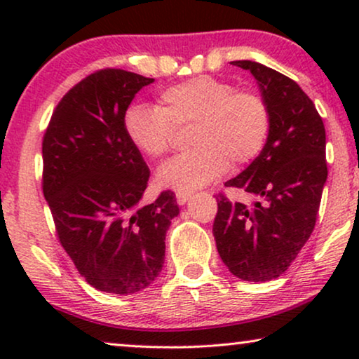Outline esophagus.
<instances>
[{
	"label": "esophagus",
	"mask_w": 359,
	"mask_h": 359,
	"mask_svg": "<svg viewBox=\"0 0 359 359\" xmlns=\"http://www.w3.org/2000/svg\"><path fill=\"white\" fill-rule=\"evenodd\" d=\"M191 198V193H176V201H178V204H186Z\"/></svg>",
	"instance_id": "1"
}]
</instances>
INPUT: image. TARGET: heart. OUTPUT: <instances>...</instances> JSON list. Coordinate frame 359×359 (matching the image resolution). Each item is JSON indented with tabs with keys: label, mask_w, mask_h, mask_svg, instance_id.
Here are the masks:
<instances>
[{
	"label": "heart",
	"mask_w": 359,
	"mask_h": 359,
	"mask_svg": "<svg viewBox=\"0 0 359 359\" xmlns=\"http://www.w3.org/2000/svg\"><path fill=\"white\" fill-rule=\"evenodd\" d=\"M124 127L132 145L151 160L163 158L178 140V130L191 127L194 149L158 171L163 188L191 193L219 180L230 161L233 166L252 163L266 145L271 112L258 93L198 76L166 88L156 106L135 102L127 107Z\"/></svg>",
	"instance_id": "1"
}]
</instances>
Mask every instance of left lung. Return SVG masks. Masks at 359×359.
I'll return each mask as SVG.
<instances>
[{
  "instance_id": "1",
  "label": "left lung",
  "mask_w": 359,
  "mask_h": 359,
  "mask_svg": "<svg viewBox=\"0 0 359 359\" xmlns=\"http://www.w3.org/2000/svg\"><path fill=\"white\" fill-rule=\"evenodd\" d=\"M257 80L271 112L266 145L227 188L257 201L217 198L212 233L229 271L243 281L263 283L281 276L316 227L327 181L325 127L311 97L296 81L250 60L232 62Z\"/></svg>"
}]
</instances>
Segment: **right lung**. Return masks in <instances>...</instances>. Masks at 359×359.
<instances>
[{
    "instance_id": "right-lung-1",
    "label": "right lung",
    "mask_w": 359,
    "mask_h": 359,
    "mask_svg": "<svg viewBox=\"0 0 359 359\" xmlns=\"http://www.w3.org/2000/svg\"><path fill=\"white\" fill-rule=\"evenodd\" d=\"M150 83L119 68L91 73L62 97L42 140V189L63 250L88 284L122 296L158 276L166 230L180 214L173 191L140 203L150 170L124 116Z\"/></svg>"
}]
</instances>
